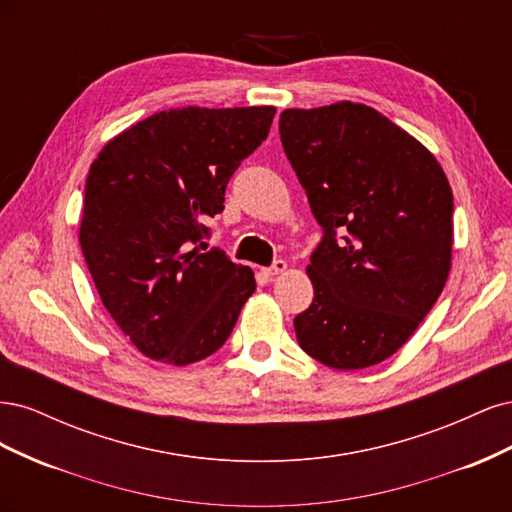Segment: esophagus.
<instances>
[{
    "mask_svg": "<svg viewBox=\"0 0 512 512\" xmlns=\"http://www.w3.org/2000/svg\"><path fill=\"white\" fill-rule=\"evenodd\" d=\"M288 269V265H286V260H275L271 267H267V269H262L265 271V275L267 277H273V275H280V273H284Z\"/></svg>",
    "mask_w": 512,
    "mask_h": 512,
    "instance_id": "34e87169",
    "label": "esophagus"
}]
</instances>
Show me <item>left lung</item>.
I'll list each match as a JSON object with an SVG mask.
<instances>
[{"instance_id": "8db88e82", "label": "left lung", "mask_w": 512, "mask_h": 512, "mask_svg": "<svg viewBox=\"0 0 512 512\" xmlns=\"http://www.w3.org/2000/svg\"><path fill=\"white\" fill-rule=\"evenodd\" d=\"M286 158L322 239L299 346L333 369L382 363L438 301L451 271L453 192L442 166L376 108L337 102L280 115Z\"/></svg>"}]
</instances>
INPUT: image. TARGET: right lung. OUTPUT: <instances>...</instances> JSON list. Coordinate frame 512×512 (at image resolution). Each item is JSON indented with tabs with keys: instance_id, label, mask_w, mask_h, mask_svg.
<instances>
[{
	"instance_id": "add662e5",
	"label": "right lung",
	"mask_w": 512,
	"mask_h": 512,
	"mask_svg": "<svg viewBox=\"0 0 512 512\" xmlns=\"http://www.w3.org/2000/svg\"><path fill=\"white\" fill-rule=\"evenodd\" d=\"M273 106L170 108L108 141L89 168L81 250L117 327L153 361L190 365L224 346L256 290L250 267L207 250L241 162Z\"/></svg>"
}]
</instances>
